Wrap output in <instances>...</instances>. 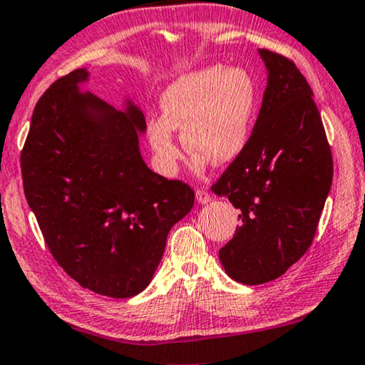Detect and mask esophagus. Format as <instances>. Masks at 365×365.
Segmentation results:
<instances>
[{
  "label": "esophagus",
  "instance_id": "34e87169",
  "mask_svg": "<svg viewBox=\"0 0 365 365\" xmlns=\"http://www.w3.org/2000/svg\"><path fill=\"white\" fill-rule=\"evenodd\" d=\"M195 195H197V200H198V204H207V202H210V193L205 190V188H197V192H195Z\"/></svg>",
  "mask_w": 365,
  "mask_h": 365
}]
</instances>
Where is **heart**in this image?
<instances>
[{"mask_svg":"<svg viewBox=\"0 0 365 365\" xmlns=\"http://www.w3.org/2000/svg\"><path fill=\"white\" fill-rule=\"evenodd\" d=\"M257 87L242 67H207L178 77L161 98L163 116L146 126L151 150L161 170L175 173L183 160V146L175 129L192 151L197 163L207 156L214 163H227L241 153L256 116Z\"/></svg>","mask_w":365,"mask_h":365,"instance_id":"b5f03b06","label":"heart"}]
</instances>
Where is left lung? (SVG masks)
<instances>
[{"instance_id": "8db88e82", "label": "left lung", "mask_w": 365, "mask_h": 365, "mask_svg": "<svg viewBox=\"0 0 365 365\" xmlns=\"http://www.w3.org/2000/svg\"><path fill=\"white\" fill-rule=\"evenodd\" d=\"M267 86L244 150L212 185L241 210L219 251L230 278H279L312 246L334 178V160L313 91L293 60L261 48Z\"/></svg>"}]
</instances>
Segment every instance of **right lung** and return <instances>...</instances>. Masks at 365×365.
<instances>
[{
    "mask_svg": "<svg viewBox=\"0 0 365 365\" xmlns=\"http://www.w3.org/2000/svg\"><path fill=\"white\" fill-rule=\"evenodd\" d=\"M87 76L60 77L36 103L20 158L23 190L58 266L82 288L129 298L153 278L195 193L146 167L143 113L82 94Z\"/></svg>",
    "mask_w": 365,
    "mask_h": 365,
    "instance_id": "right-lung-1",
    "label": "right lung"
}]
</instances>
